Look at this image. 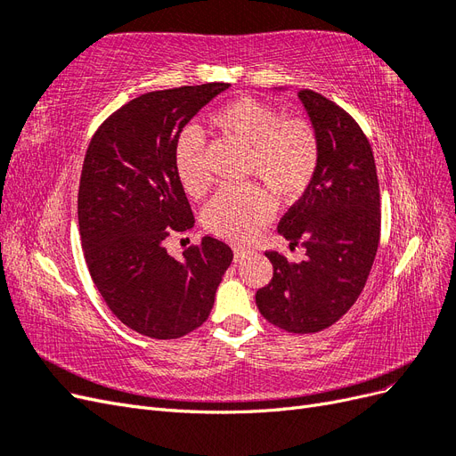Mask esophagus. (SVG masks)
Here are the masks:
<instances>
[{
  "label": "esophagus",
  "mask_w": 456,
  "mask_h": 456,
  "mask_svg": "<svg viewBox=\"0 0 456 456\" xmlns=\"http://www.w3.org/2000/svg\"><path fill=\"white\" fill-rule=\"evenodd\" d=\"M251 253L253 249H249V247H236V249H233V260L243 262Z\"/></svg>",
  "instance_id": "esophagus-1"
}]
</instances>
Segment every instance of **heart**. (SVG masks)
I'll return each mask as SVG.
<instances>
[{"label":"heart","mask_w":456,"mask_h":456,"mask_svg":"<svg viewBox=\"0 0 456 456\" xmlns=\"http://www.w3.org/2000/svg\"><path fill=\"white\" fill-rule=\"evenodd\" d=\"M213 123L249 148L247 175L258 176L278 200L291 201L310 186L320 159V144L308 123L285 121L278 110L249 96L220 108ZM175 171L188 196L201 198L209 190L211 175L198 129L191 127L178 139ZM270 216L272 201L266 191L247 184L220 190L205 207L203 224L216 238L241 243L255 238Z\"/></svg>","instance_id":"b5f03b06"}]
</instances>
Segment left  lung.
Masks as SVG:
<instances>
[{"instance_id": "left-lung-1", "label": "left lung", "mask_w": 456, "mask_h": 456, "mask_svg": "<svg viewBox=\"0 0 456 456\" xmlns=\"http://www.w3.org/2000/svg\"><path fill=\"white\" fill-rule=\"evenodd\" d=\"M298 99L320 159L278 232L305 247L306 258L291 262L268 251L273 278L256 291V306L275 327L306 335L338 322L362 295L379 249L380 194L375 158L360 126L320 93L300 91Z\"/></svg>"}]
</instances>
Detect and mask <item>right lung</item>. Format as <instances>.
Segmentation results:
<instances>
[{"label":"right lung","instance_id":"right-lung-1","mask_svg":"<svg viewBox=\"0 0 456 456\" xmlns=\"http://www.w3.org/2000/svg\"><path fill=\"white\" fill-rule=\"evenodd\" d=\"M228 84L136 96L96 129L81 169L77 220L91 278L118 320L144 337L169 340L211 314L233 253L211 236L173 258L163 241L194 226L175 171L186 123Z\"/></svg>","mask_w":456,"mask_h":456}]
</instances>
